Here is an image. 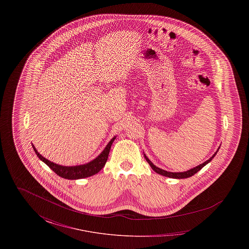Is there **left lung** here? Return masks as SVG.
<instances>
[{"label":"left lung","instance_id":"8db88e82","mask_svg":"<svg viewBox=\"0 0 249 249\" xmlns=\"http://www.w3.org/2000/svg\"><path fill=\"white\" fill-rule=\"evenodd\" d=\"M218 149H219V148H218ZM218 149H217V150H216V152H215V153H214V154H213V156L208 160H206L205 162L201 163L200 165L196 166V167H194V168L190 169V170L187 171V172H182V173H172V172H167V171H164V170H162V169H160V168H159V167L155 166L154 164L149 160V159H148L145 155H144V159L146 160V161L148 162V164L150 165V167L154 170L155 172H156L157 174L161 175V176H163V177H167V178L182 179V178H190V177H192L193 175H195L196 173H198L202 167H204V166L206 165L207 163H209V162L212 160V159H213V157L215 156V154L217 153Z\"/></svg>","mask_w":249,"mask_h":249}]
</instances>
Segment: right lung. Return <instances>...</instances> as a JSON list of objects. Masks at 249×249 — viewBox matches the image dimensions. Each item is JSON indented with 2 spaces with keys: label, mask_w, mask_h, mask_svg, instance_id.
<instances>
[{
  "label": "right lung",
  "mask_w": 249,
  "mask_h": 249,
  "mask_svg": "<svg viewBox=\"0 0 249 249\" xmlns=\"http://www.w3.org/2000/svg\"><path fill=\"white\" fill-rule=\"evenodd\" d=\"M115 139H116V136L111 139V141L108 142V144L106 146V148L104 149V151L99 155L96 159L91 160L90 162L86 163L83 165L62 166L56 164L54 162H51L46 158H44L40 153H38V151L36 150V148L34 145H33V147H34V150L36 151L37 157L42 161H44L51 170H53V172L56 173L59 177L65 178V179L74 180V179H81V178H89V177L94 176L103 169V167L106 165V163H107L108 155H109L110 149H111V145H112L113 142L115 141Z\"/></svg>",
  "instance_id": "obj_1"
}]
</instances>
